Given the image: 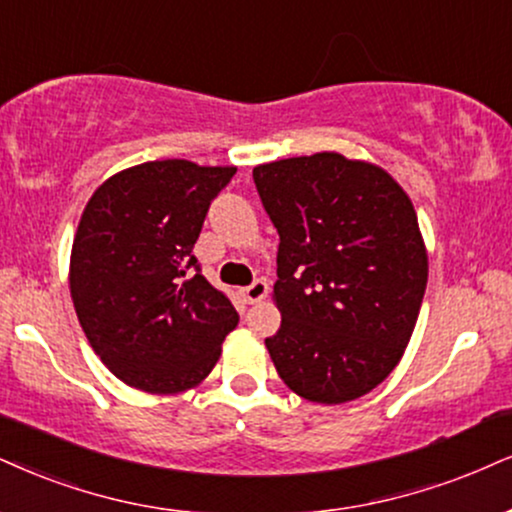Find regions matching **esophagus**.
<instances>
[{"label": "esophagus", "instance_id": "1", "mask_svg": "<svg viewBox=\"0 0 512 512\" xmlns=\"http://www.w3.org/2000/svg\"><path fill=\"white\" fill-rule=\"evenodd\" d=\"M244 299L249 301V304H258V301H263L268 296V282L266 280H254L249 287L242 289Z\"/></svg>", "mask_w": 512, "mask_h": 512}]
</instances>
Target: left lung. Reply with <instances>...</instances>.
<instances>
[{"label":"left lung","mask_w":512,"mask_h":512,"mask_svg":"<svg viewBox=\"0 0 512 512\" xmlns=\"http://www.w3.org/2000/svg\"><path fill=\"white\" fill-rule=\"evenodd\" d=\"M277 227L282 313L266 339L277 375L308 401L368 394L401 361L427 287L413 201L387 170L337 151L254 168Z\"/></svg>","instance_id":"left-lung-1"}]
</instances>
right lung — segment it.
I'll return each mask as SVG.
<instances>
[{"label": "right lung", "instance_id": "1", "mask_svg": "<svg viewBox=\"0 0 512 512\" xmlns=\"http://www.w3.org/2000/svg\"><path fill=\"white\" fill-rule=\"evenodd\" d=\"M235 166L147 161L97 187L71 251V299L87 342L118 380L178 394L204 380L239 315L192 249Z\"/></svg>", "mask_w": 512, "mask_h": 512}]
</instances>
